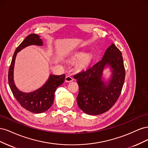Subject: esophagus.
Returning a JSON list of instances; mask_svg holds the SVG:
<instances>
[{"label":"esophagus","mask_w":148,"mask_h":148,"mask_svg":"<svg viewBox=\"0 0 148 148\" xmlns=\"http://www.w3.org/2000/svg\"><path fill=\"white\" fill-rule=\"evenodd\" d=\"M65 82L66 83H69V82H71L73 80V78L71 77L70 76H66V77H65Z\"/></svg>","instance_id":"34e87169"}]
</instances>
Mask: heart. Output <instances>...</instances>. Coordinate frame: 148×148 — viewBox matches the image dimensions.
Masks as SVG:
<instances>
[{"mask_svg":"<svg viewBox=\"0 0 148 148\" xmlns=\"http://www.w3.org/2000/svg\"><path fill=\"white\" fill-rule=\"evenodd\" d=\"M94 56L92 53H86L85 51H79L75 52L69 57L70 61L77 62V67L80 70L86 69L90 65L93 60Z\"/></svg>","mask_w":148,"mask_h":148,"instance_id":"b5f03b06","label":"heart"}]
</instances>
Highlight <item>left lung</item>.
Returning <instances> with one entry per match:
<instances>
[{
    "instance_id": "8db88e82",
    "label": "left lung",
    "mask_w": 148,
    "mask_h": 148,
    "mask_svg": "<svg viewBox=\"0 0 148 148\" xmlns=\"http://www.w3.org/2000/svg\"><path fill=\"white\" fill-rule=\"evenodd\" d=\"M107 68L111 72L108 78L103 74ZM125 77L122 53L112 44L101 60L74 76L79 86L77 100L79 109L91 115L108 111L120 95Z\"/></svg>"
}]
</instances>
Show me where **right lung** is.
<instances>
[{
  "instance_id": "add662e5",
  "label": "right lung",
  "mask_w": 148,
  "mask_h": 148,
  "mask_svg": "<svg viewBox=\"0 0 148 148\" xmlns=\"http://www.w3.org/2000/svg\"><path fill=\"white\" fill-rule=\"evenodd\" d=\"M29 46H42L43 41L36 34L28 35L20 46L16 48L13 54L8 71V84L13 96L20 104L27 110L34 114H41L47 110L52 105L54 100V93L65 81V74L56 75L51 74L42 86L32 92H25L20 91L14 82V66L17 53Z\"/></svg>"
}]
</instances>
